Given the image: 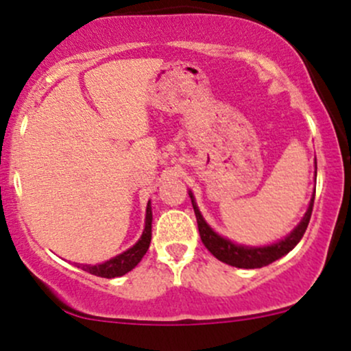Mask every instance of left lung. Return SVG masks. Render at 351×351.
Returning a JSON list of instances; mask_svg holds the SVG:
<instances>
[{
    "mask_svg": "<svg viewBox=\"0 0 351 351\" xmlns=\"http://www.w3.org/2000/svg\"><path fill=\"white\" fill-rule=\"evenodd\" d=\"M191 205H193L195 215H196V223H198V232L202 237L203 245L206 246L208 252L211 253L215 258H218L219 261L226 265H232L237 268H261L267 267V265L273 263L278 258L287 255L288 252L295 248L298 245V241L302 240L303 234L306 232V226L310 223L311 211H313V199L315 195L311 196L310 206H308L305 217L302 218V221L298 223V226L288 234L285 240H280L278 243H273L268 246H245V245H237L233 241L226 240V238L219 237L218 233L213 232V228H210V225L205 221V218L199 213L198 206H196L193 193L190 191Z\"/></svg>",
    "mask_w": 351,
    "mask_h": 351,
    "instance_id": "1",
    "label": "left lung"
}]
</instances>
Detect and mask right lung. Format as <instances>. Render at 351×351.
Returning a JSON list of instances; mask_svg holds the SVG:
<instances>
[{
	"label": "right lung",
	"mask_w": 351,
	"mask_h": 351,
	"mask_svg": "<svg viewBox=\"0 0 351 351\" xmlns=\"http://www.w3.org/2000/svg\"><path fill=\"white\" fill-rule=\"evenodd\" d=\"M152 205L146 206V218H145V230L141 234L140 240L134 243L132 248H128L126 252H123L121 255H117L111 260L105 261V263L99 265H80L76 263V267L84 269V271L91 273V275L101 276V278H117V276H123L125 273L132 271L141 261V258L145 256V253L148 252L149 241H152Z\"/></svg>",
	"instance_id": "obj_1"
}]
</instances>
